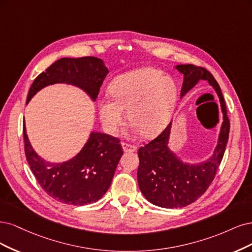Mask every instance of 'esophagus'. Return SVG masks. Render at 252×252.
Listing matches in <instances>:
<instances>
[{
    "instance_id": "34e87169",
    "label": "esophagus",
    "mask_w": 252,
    "mask_h": 252,
    "mask_svg": "<svg viewBox=\"0 0 252 252\" xmlns=\"http://www.w3.org/2000/svg\"><path fill=\"white\" fill-rule=\"evenodd\" d=\"M121 147H123V150L125 152H135L136 151V147L135 145H132L126 142H121Z\"/></svg>"
}]
</instances>
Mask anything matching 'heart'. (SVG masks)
<instances>
[{"label": "heart", "mask_w": 252, "mask_h": 252, "mask_svg": "<svg viewBox=\"0 0 252 252\" xmlns=\"http://www.w3.org/2000/svg\"><path fill=\"white\" fill-rule=\"evenodd\" d=\"M109 97L100 99L101 124L111 135H116L127 118L142 136L159 135L172 120L178 103L175 79L154 68H140L116 76L109 86Z\"/></svg>", "instance_id": "b5f03b06"}]
</instances>
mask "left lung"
I'll list each match as a JSON object with an SVG mask.
<instances>
[{
  "label": "left lung",
  "mask_w": 252,
  "mask_h": 252,
  "mask_svg": "<svg viewBox=\"0 0 252 252\" xmlns=\"http://www.w3.org/2000/svg\"><path fill=\"white\" fill-rule=\"evenodd\" d=\"M176 69L184 76L181 97L196 86L199 80H207L215 89L221 103L223 123L213 156L200 163H186L169 150L167 144L172 123L157 138L138 150L139 166L137 179L139 189L145 199L163 208L189 205L206 191L223 159L230 128L221 88L212 73L205 68L190 63L178 64Z\"/></svg>",
  "instance_id": "1"
}]
</instances>
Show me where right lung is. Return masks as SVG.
Returning a JSON list of instances; mask_svg holds the SVG:
<instances>
[{
    "mask_svg": "<svg viewBox=\"0 0 252 252\" xmlns=\"http://www.w3.org/2000/svg\"><path fill=\"white\" fill-rule=\"evenodd\" d=\"M108 73L103 61L94 56L61 59L34 79L26 103L43 88L54 84L78 87L95 101ZM23 136L26 159L38 184L50 197L64 204L86 205L99 200L109 189L124 154L118 138L92 132L75 157L63 163H50L32 149L25 120Z\"/></svg>",
    "mask_w": 252,
    "mask_h": 252,
    "instance_id": "obj_1",
    "label": "right lung"
}]
</instances>
